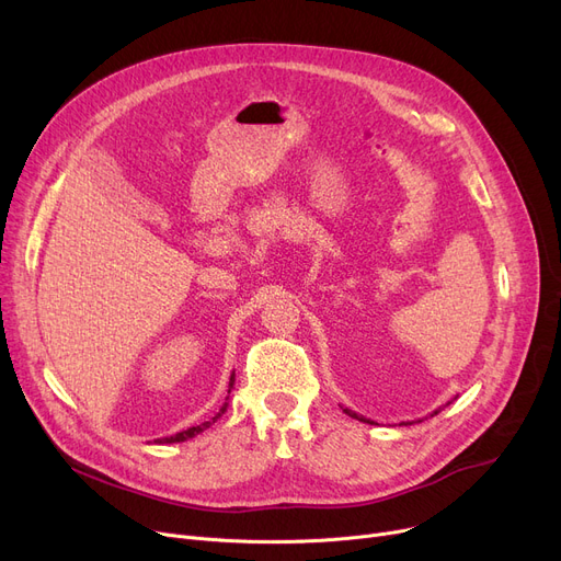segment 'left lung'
<instances>
[{"label":"left lung","instance_id":"obj_1","mask_svg":"<svg viewBox=\"0 0 561 561\" xmlns=\"http://www.w3.org/2000/svg\"><path fill=\"white\" fill-rule=\"evenodd\" d=\"M455 399H457V397H455ZM447 404H451V402H447ZM447 404H445V407H447ZM342 411H344L346 415H350V417H356V420H360V422H367V424H375V422H371L369 417H365V415H358V413H356V411H352V409H344V407H342ZM440 411H443V409H436V411L432 413V417H434V415H438ZM417 422H422V420H417ZM402 424H411V422H402Z\"/></svg>","mask_w":561,"mask_h":561}]
</instances>
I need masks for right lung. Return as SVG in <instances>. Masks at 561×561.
<instances>
[{
	"label": "right lung",
	"instance_id": "1",
	"mask_svg": "<svg viewBox=\"0 0 561 561\" xmlns=\"http://www.w3.org/2000/svg\"><path fill=\"white\" fill-rule=\"evenodd\" d=\"M232 386H234V371L230 375V383H228V397H230V390H232ZM226 397V399H228ZM226 409H228V402L219 409V413L211 417V420H207V422H203V424H198V426H190V430H184V432H180V434H173V436H167V438H157L154 443H184V440H190V438H194V436H198L201 432H205V430H209L211 424H215L224 413H226Z\"/></svg>",
	"mask_w": 561,
	"mask_h": 561
}]
</instances>
